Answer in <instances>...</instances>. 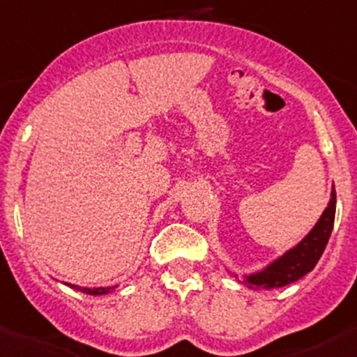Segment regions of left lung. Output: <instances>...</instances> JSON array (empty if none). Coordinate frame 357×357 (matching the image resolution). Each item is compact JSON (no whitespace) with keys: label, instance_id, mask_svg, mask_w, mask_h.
<instances>
[{"label":"left lung","instance_id":"left-lung-1","mask_svg":"<svg viewBox=\"0 0 357 357\" xmlns=\"http://www.w3.org/2000/svg\"><path fill=\"white\" fill-rule=\"evenodd\" d=\"M335 205H337V195H335V186H332L330 202L323 211L321 218L314 225V228L301 240L295 247L287 250L273 262H269L261 271L245 275V282L250 289H282L297 282L302 276L311 273L314 266L318 264L319 257L325 252L330 235L333 229L335 221ZM236 276V275H235Z\"/></svg>","mask_w":357,"mask_h":357}]
</instances>
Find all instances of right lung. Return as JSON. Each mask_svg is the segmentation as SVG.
Returning <instances> with one entry per match:
<instances>
[{"instance_id": "1", "label": "right lung", "mask_w": 357, "mask_h": 357, "mask_svg": "<svg viewBox=\"0 0 357 357\" xmlns=\"http://www.w3.org/2000/svg\"><path fill=\"white\" fill-rule=\"evenodd\" d=\"M66 285L70 287V289H74V290L82 291V294H88V295H107V294H110V291H114L115 289H117V285H115V287H98V289H84V287L70 285V283H66Z\"/></svg>"}]
</instances>
